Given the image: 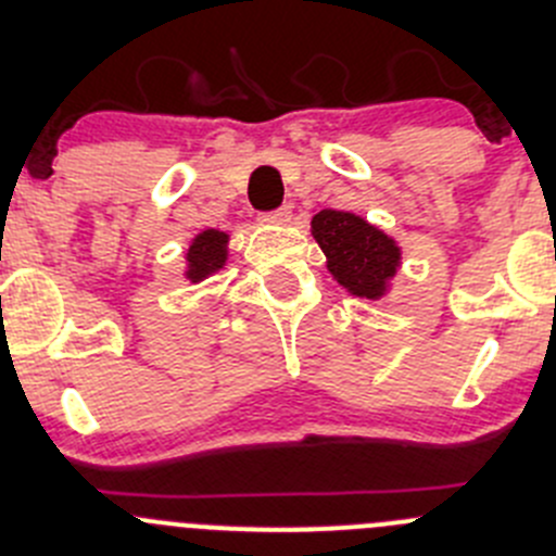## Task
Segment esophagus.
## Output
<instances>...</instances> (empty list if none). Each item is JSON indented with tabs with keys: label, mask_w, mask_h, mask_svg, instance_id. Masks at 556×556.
Wrapping results in <instances>:
<instances>
[{
	"label": "esophagus",
	"mask_w": 556,
	"mask_h": 556,
	"mask_svg": "<svg viewBox=\"0 0 556 556\" xmlns=\"http://www.w3.org/2000/svg\"><path fill=\"white\" fill-rule=\"evenodd\" d=\"M290 217H293V212H290V206H279V210L266 212V215H261V220H263V223H277V226H282V223H290Z\"/></svg>",
	"instance_id": "obj_1"
}]
</instances>
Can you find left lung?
<instances>
[{
    "mask_svg": "<svg viewBox=\"0 0 556 556\" xmlns=\"http://www.w3.org/2000/svg\"><path fill=\"white\" fill-rule=\"evenodd\" d=\"M312 237L328 257V271L346 293L379 301L401 266V247L355 212L323 210L312 217Z\"/></svg>",
    "mask_w": 556,
    "mask_h": 556,
    "instance_id": "obj_1",
    "label": "left lung"
}]
</instances>
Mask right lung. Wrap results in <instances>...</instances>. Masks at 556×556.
Returning a JSON list of instances; mask_svg holds the SVG:
<instances>
[{
    "label": "right lung",
    "instance_id": "add662e5",
    "mask_svg": "<svg viewBox=\"0 0 556 556\" xmlns=\"http://www.w3.org/2000/svg\"><path fill=\"white\" fill-rule=\"evenodd\" d=\"M185 261H188V268H185V279L190 282H204L206 277H212L215 271H220L228 261V233L215 231V228H206L199 237L193 239L185 252Z\"/></svg>",
    "mask_w": 556,
    "mask_h": 556
}]
</instances>
